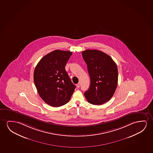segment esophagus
Masks as SVG:
<instances>
[{
  "label": "esophagus",
  "instance_id": "34e87169",
  "mask_svg": "<svg viewBox=\"0 0 153 153\" xmlns=\"http://www.w3.org/2000/svg\"><path fill=\"white\" fill-rule=\"evenodd\" d=\"M76 86L77 88H79L80 86V82L78 83L76 85Z\"/></svg>",
  "mask_w": 153,
  "mask_h": 153
}]
</instances>
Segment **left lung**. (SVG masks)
<instances>
[{
  "instance_id": "obj_1",
  "label": "left lung",
  "mask_w": 153,
  "mask_h": 153,
  "mask_svg": "<svg viewBox=\"0 0 153 153\" xmlns=\"http://www.w3.org/2000/svg\"><path fill=\"white\" fill-rule=\"evenodd\" d=\"M82 56L91 78L85 96L91 104H103L111 100L117 88V65L109 56L98 50L87 49L82 51Z\"/></svg>"
}]
</instances>
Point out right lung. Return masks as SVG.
<instances>
[{
  "label": "right lung",
  "mask_w": 153,
  "mask_h": 153,
  "mask_svg": "<svg viewBox=\"0 0 153 153\" xmlns=\"http://www.w3.org/2000/svg\"><path fill=\"white\" fill-rule=\"evenodd\" d=\"M72 52L55 50L40 60L35 67L33 80L38 93L46 104L62 106L70 100L76 86L65 70Z\"/></svg>",
  "instance_id": "right-lung-1"
}]
</instances>
